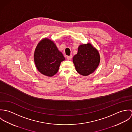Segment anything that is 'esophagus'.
Here are the masks:
<instances>
[{
    "label": "esophagus",
    "mask_w": 132,
    "mask_h": 132,
    "mask_svg": "<svg viewBox=\"0 0 132 132\" xmlns=\"http://www.w3.org/2000/svg\"><path fill=\"white\" fill-rule=\"evenodd\" d=\"M67 58L68 60H71V59H72V55L68 56L67 57Z\"/></svg>",
    "instance_id": "34e87169"
}]
</instances>
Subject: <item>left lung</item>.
I'll return each instance as SVG.
<instances>
[{
  "label": "left lung",
  "instance_id": "left-lung-1",
  "mask_svg": "<svg viewBox=\"0 0 132 132\" xmlns=\"http://www.w3.org/2000/svg\"><path fill=\"white\" fill-rule=\"evenodd\" d=\"M73 61L77 72L86 76L92 74L97 68L100 56L97 49L91 44L87 43L79 46L78 53L73 57Z\"/></svg>",
  "mask_w": 132,
  "mask_h": 132
}]
</instances>
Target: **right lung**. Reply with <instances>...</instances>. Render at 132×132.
Instances as JSON below:
<instances>
[{"mask_svg": "<svg viewBox=\"0 0 132 132\" xmlns=\"http://www.w3.org/2000/svg\"><path fill=\"white\" fill-rule=\"evenodd\" d=\"M64 60L63 54L51 40L45 38L38 43L35 51L34 60L41 74L48 77L55 75L61 62Z\"/></svg>", "mask_w": 132, "mask_h": 132, "instance_id": "add662e5", "label": "right lung"}]
</instances>
